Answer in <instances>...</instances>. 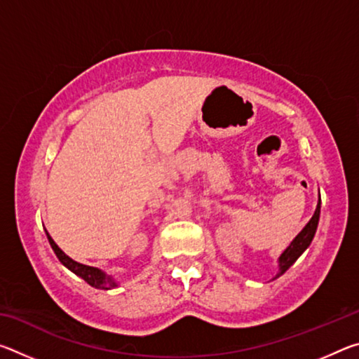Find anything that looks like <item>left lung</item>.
<instances>
[{"label":"left lung","mask_w":359,"mask_h":359,"mask_svg":"<svg viewBox=\"0 0 359 359\" xmlns=\"http://www.w3.org/2000/svg\"><path fill=\"white\" fill-rule=\"evenodd\" d=\"M318 218H320V199H318L317 209H315V214L312 215L311 220H309L306 226L302 228L301 233L296 236L294 241L288 245L287 250L282 253V257L278 258V266H280V271H278L276 278L280 277L283 272L287 271L288 267L301 257V253L306 250L309 245H311V242L315 236V231H317V226H318Z\"/></svg>","instance_id":"left-lung-1"}]
</instances>
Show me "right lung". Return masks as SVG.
Returning a JSON list of instances; mask_svg holds the SVG:
<instances>
[{
	"label": "right lung",
	"mask_w": 359,
	"mask_h": 359,
	"mask_svg": "<svg viewBox=\"0 0 359 359\" xmlns=\"http://www.w3.org/2000/svg\"><path fill=\"white\" fill-rule=\"evenodd\" d=\"M47 239L48 242H50V245L53 248V252H55V255L58 257V259L62 261V263L68 267L69 271L74 272L76 276L82 277L85 282H87L88 285H92V287L98 288V290H109V288H114L117 287V283H115L111 277H107L106 274H102V272L100 269H96V267H90V266H85V264H81L77 263V261L71 259L68 255H66L62 248H60L55 241H53L50 236H48L47 233Z\"/></svg>",
	"instance_id": "obj_1"
}]
</instances>
